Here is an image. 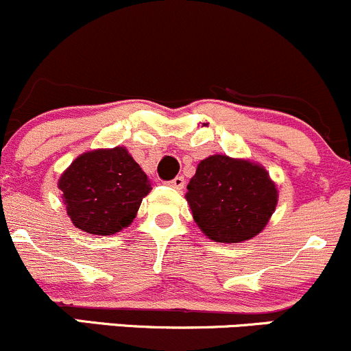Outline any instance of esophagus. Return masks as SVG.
<instances>
[{"label": "esophagus", "instance_id": "34e87169", "mask_svg": "<svg viewBox=\"0 0 351 351\" xmlns=\"http://www.w3.org/2000/svg\"><path fill=\"white\" fill-rule=\"evenodd\" d=\"M169 185L176 188V190H182V188H185V178H183V176H176V178H173L171 182H169Z\"/></svg>", "mask_w": 351, "mask_h": 351}]
</instances>
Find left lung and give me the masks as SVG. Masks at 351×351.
Returning <instances> with one entry per match:
<instances>
[{"instance_id":"obj_1","label":"left lung","mask_w":351,"mask_h":351,"mask_svg":"<svg viewBox=\"0 0 351 351\" xmlns=\"http://www.w3.org/2000/svg\"><path fill=\"white\" fill-rule=\"evenodd\" d=\"M186 188L193 220L215 242L256 237L278 205V188L264 166L225 154L202 160Z\"/></svg>"}]
</instances>
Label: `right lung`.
<instances>
[{
	"label": "right lung",
	"mask_w": 351,
	"mask_h": 351,
	"mask_svg": "<svg viewBox=\"0 0 351 351\" xmlns=\"http://www.w3.org/2000/svg\"><path fill=\"white\" fill-rule=\"evenodd\" d=\"M67 215L80 230L112 235L131 225L151 185L126 147L80 154L58 180Z\"/></svg>",
	"instance_id": "1"
}]
</instances>
